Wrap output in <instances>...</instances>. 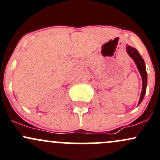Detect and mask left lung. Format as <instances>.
<instances>
[{
	"label": "left lung",
	"instance_id": "8db88e82",
	"mask_svg": "<svg viewBox=\"0 0 160 160\" xmlns=\"http://www.w3.org/2000/svg\"><path fill=\"white\" fill-rule=\"evenodd\" d=\"M126 50H127L128 55L134 60L135 64L137 65V68H138V71H139L142 77V82H143V84H142V91L141 93H140V97L138 105V106H139L140 103H141V102L143 101V98H144L146 90H147V71H146L145 63L143 58L140 56V53L138 52V51L137 50L136 48H133V47L130 46V45H127V46H126Z\"/></svg>",
	"mask_w": 160,
	"mask_h": 160
}]
</instances>
